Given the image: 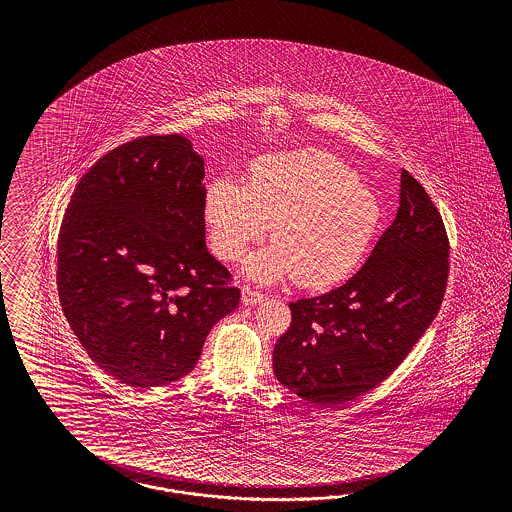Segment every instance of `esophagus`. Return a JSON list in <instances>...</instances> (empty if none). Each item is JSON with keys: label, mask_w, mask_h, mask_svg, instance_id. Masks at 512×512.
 Instances as JSON below:
<instances>
[{"label": "esophagus", "mask_w": 512, "mask_h": 512, "mask_svg": "<svg viewBox=\"0 0 512 512\" xmlns=\"http://www.w3.org/2000/svg\"><path fill=\"white\" fill-rule=\"evenodd\" d=\"M266 296L251 287H244L242 289V304L244 306H255V304H261Z\"/></svg>", "instance_id": "1"}]
</instances>
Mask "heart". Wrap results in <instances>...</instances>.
Masks as SVG:
<instances>
[{
    "label": "heart",
    "mask_w": 512,
    "mask_h": 512,
    "mask_svg": "<svg viewBox=\"0 0 512 512\" xmlns=\"http://www.w3.org/2000/svg\"><path fill=\"white\" fill-rule=\"evenodd\" d=\"M210 240L223 261L240 259L270 227L272 248L246 261L249 278L326 289L347 278L372 244L381 204L334 155L302 150L264 155L249 169L248 186L219 178L206 193Z\"/></svg>",
    "instance_id": "b5f03b06"
}]
</instances>
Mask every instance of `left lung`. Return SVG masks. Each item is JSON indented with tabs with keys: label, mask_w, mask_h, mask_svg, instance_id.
<instances>
[{
	"label": "left lung",
	"mask_w": 512,
	"mask_h": 512,
	"mask_svg": "<svg viewBox=\"0 0 512 512\" xmlns=\"http://www.w3.org/2000/svg\"><path fill=\"white\" fill-rule=\"evenodd\" d=\"M449 251L437 206L403 171L398 214L357 274L289 304L291 326L274 347L279 383L315 405H341L385 381L439 311Z\"/></svg>",
	"instance_id": "8db88e82"
}]
</instances>
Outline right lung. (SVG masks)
I'll list each match as a JSON object with an SVG mask.
<instances>
[{"mask_svg":"<svg viewBox=\"0 0 512 512\" xmlns=\"http://www.w3.org/2000/svg\"><path fill=\"white\" fill-rule=\"evenodd\" d=\"M204 159L182 135H148L86 172L58 236V295L93 362L129 387L191 372L240 289L206 249Z\"/></svg>","mask_w":512,"mask_h":512,"instance_id":"add662e5","label":"right lung"}]
</instances>
